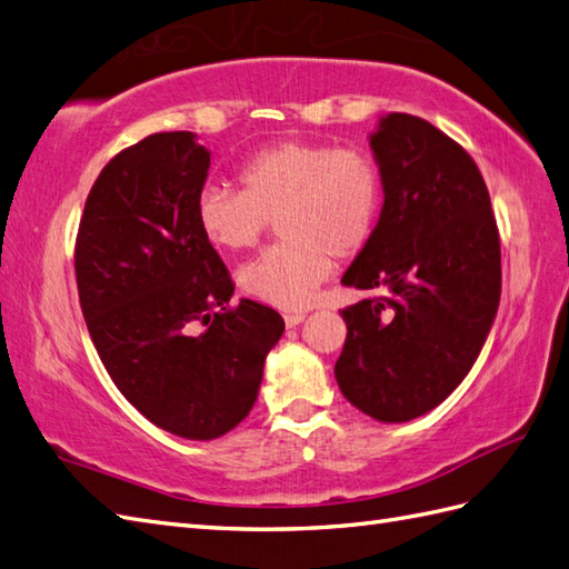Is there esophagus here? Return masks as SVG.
<instances>
[{
  "label": "esophagus",
  "mask_w": 569,
  "mask_h": 569,
  "mask_svg": "<svg viewBox=\"0 0 569 569\" xmlns=\"http://www.w3.org/2000/svg\"><path fill=\"white\" fill-rule=\"evenodd\" d=\"M302 320H306V312H286L283 315V322H286V327H298Z\"/></svg>",
  "instance_id": "1"
}]
</instances>
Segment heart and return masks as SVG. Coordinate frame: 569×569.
Here are the masks:
<instances>
[{"mask_svg": "<svg viewBox=\"0 0 569 569\" xmlns=\"http://www.w3.org/2000/svg\"><path fill=\"white\" fill-rule=\"evenodd\" d=\"M242 191L206 187L196 198L198 230L222 252L259 244L279 220L281 244L237 273L244 296L273 308L310 306L337 259L361 254L378 230L386 179L371 152L283 140L240 167Z\"/></svg>", "mask_w": 569, "mask_h": 569, "instance_id": "b5f03b06", "label": "heart"}]
</instances>
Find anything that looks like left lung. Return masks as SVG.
I'll return each instance as SVG.
<instances>
[{
    "mask_svg": "<svg viewBox=\"0 0 569 569\" xmlns=\"http://www.w3.org/2000/svg\"><path fill=\"white\" fill-rule=\"evenodd\" d=\"M386 179L373 240L341 283L378 290L341 310L339 390L378 421H409L468 376L501 296L490 191L460 144L425 118L388 113L371 136Z\"/></svg>",
    "mask_w": 569,
    "mask_h": 569,
    "instance_id": "left-lung-1",
    "label": "left lung"
}]
</instances>
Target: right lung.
<instances>
[{
    "instance_id": "1",
    "label": "right lung",
    "mask_w": 569,
    "mask_h": 569,
    "mask_svg": "<svg viewBox=\"0 0 569 569\" xmlns=\"http://www.w3.org/2000/svg\"><path fill=\"white\" fill-rule=\"evenodd\" d=\"M210 152L189 130L118 152L91 187L74 242L79 306L116 388L183 439L228 433L254 407L281 315L240 300L196 222Z\"/></svg>"
}]
</instances>
